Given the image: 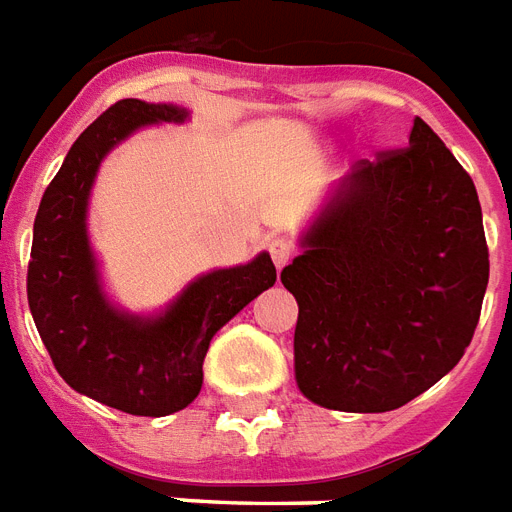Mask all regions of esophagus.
Returning a JSON list of instances; mask_svg holds the SVG:
<instances>
[{"mask_svg":"<svg viewBox=\"0 0 512 512\" xmlns=\"http://www.w3.org/2000/svg\"><path fill=\"white\" fill-rule=\"evenodd\" d=\"M268 252H271L273 265H276V268L282 271L284 265L292 260V252H295V249H292V244L287 239H271V241H268Z\"/></svg>","mask_w":512,"mask_h":512,"instance_id":"esophagus-1","label":"esophagus"}]
</instances>
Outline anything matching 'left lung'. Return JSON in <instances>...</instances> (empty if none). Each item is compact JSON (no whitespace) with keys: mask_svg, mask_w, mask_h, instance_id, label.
<instances>
[{"mask_svg":"<svg viewBox=\"0 0 512 512\" xmlns=\"http://www.w3.org/2000/svg\"><path fill=\"white\" fill-rule=\"evenodd\" d=\"M298 247L282 284L311 403L395 411L462 360L489 284L481 201L421 117L405 150L357 161L327 190Z\"/></svg>","mask_w":512,"mask_h":512,"instance_id":"obj_1","label":"left lung"}]
</instances>
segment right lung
<instances>
[{
  "mask_svg": "<svg viewBox=\"0 0 512 512\" xmlns=\"http://www.w3.org/2000/svg\"><path fill=\"white\" fill-rule=\"evenodd\" d=\"M187 117L179 104L117 101L77 136L34 220L26 292L39 338L74 392L131 416H169L193 403L214 333L276 282L271 255L260 252L195 276L152 314L126 311L107 295L88 233L101 161L136 131Z\"/></svg>",
  "mask_w": 512,
  "mask_h": 512,
  "instance_id": "add662e5",
  "label": "right lung"
}]
</instances>
